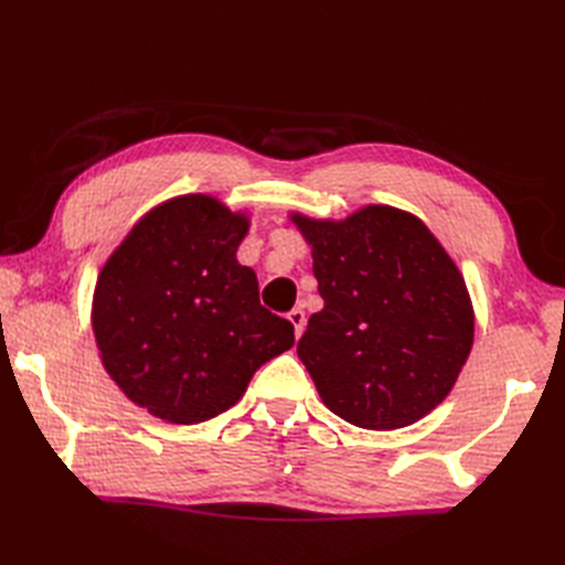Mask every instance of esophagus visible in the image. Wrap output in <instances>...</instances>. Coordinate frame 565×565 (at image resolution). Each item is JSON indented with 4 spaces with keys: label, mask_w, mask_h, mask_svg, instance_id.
<instances>
[{
    "label": "esophagus",
    "mask_w": 565,
    "mask_h": 565,
    "mask_svg": "<svg viewBox=\"0 0 565 565\" xmlns=\"http://www.w3.org/2000/svg\"><path fill=\"white\" fill-rule=\"evenodd\" d=\"M289 320H291V326H294L296 338H301L303 330H306V313H303V310L301 308H294L291 313H289Z\"/></svg>",
    "instance_id": "34e87169"
}]
</instances>
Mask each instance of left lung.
Returning <instances> with one entry per match:
<instances>
[{
    "label": "left lung",
    "mask_w": 565,
    "mask_h": 565,
    "mask_svg": "<svg viewBox=\"0 0 565 565\" xmlns=\"http://www.w3.org/2000/svg\"><path fill=\"white\" fill-rule=\"evenodd\" d=\"M310 247L320 313L298 340L322 403L391 431L447 398L473 347L463 274L415 213L369 203L344 218L289 213Z\"/></svg>",
    "instance_id": "left-lung-1"
}]
</instances>
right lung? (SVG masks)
<instances>
[{
  "mask_svg": "<svg viewBox=\"0 0 565 565\" xmlns=\"http://www.w3.org/2000/svg\"><path fill=\"white\" fill-rule=\"evenodd\" d=\"M252 225L211 194L152 206L97 276L92 330L130 403L172 425L206 423L243 398L255 371L294 347V326L259 306L237 262Z\"/></svg>",
  "mask_w": 565,
  "mask_h": 565,
  "instance_id": "right-lung-1",
  "label": "right lung"
}]
</instances>
